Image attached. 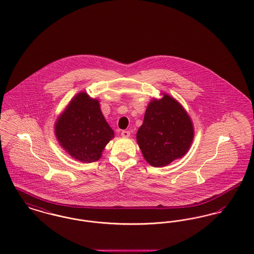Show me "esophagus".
<instances>
[{"mask_svg":"<svg viewBox=\"0 0 254 254\" xmlns=\"http://www.w3.org/2000/svg\"><path fill=\"white\" fill-rule=\"evenodd\" d=\"M122 137L124 138H128L130 136V132L127 130H123L121 132Z\"/></svg>","mask_w":254,"mask_h":254,"instance_id":"1","label":"esophagus"}]
</instances>
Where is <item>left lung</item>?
<instances>
[{
    "instance_id": "8db88e82",
    "label": "left lung",
    "mask_w": 254,
    "mask_h": 254,
    "mask_svg": "<svg viewBox=\"0 0 254 254\" xmlns=\"http://www.w3.org/2000/svg\"><path fill=\"white\" fill-rule=\"evenodd\" d=\"M194 138L193 123L181 104L163 93L153 98L145 110L136 139L145 161L163 168L188 153Z\"/></svg>"
}]
</instances>
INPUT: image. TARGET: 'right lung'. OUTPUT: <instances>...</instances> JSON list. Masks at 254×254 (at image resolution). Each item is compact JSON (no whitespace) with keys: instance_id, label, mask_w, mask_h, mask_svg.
Wrapping results in <instances>:
<instances>
[{"instance_id":"right-lung-1","label":"right lung","mask_w":254,"mask_h":254,"mask_svg":"<svg viewBox=\"0 0 254 254\" xmlns=\"http://www.w3.org/2000/svg\"><path fill=\"white\" fill-rule=\"evenodd\" d=\"M54 131L62 148L83 163L98 161L106 145L114 138L99 100L85 91L70 100L55 122Z\"/></svg>"}]
</instances>
